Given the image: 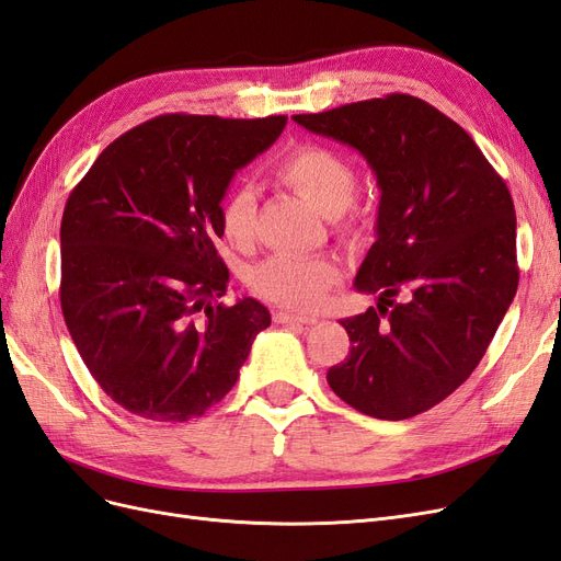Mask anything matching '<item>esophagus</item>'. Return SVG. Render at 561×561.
Segmentation results:
<instances>
[{"instance_id":"esophagus-1","label":"esophagus","mask_w":561,"mask_h":561,"mask_svg":"<svg viewBox=\"0 0 561 561\" xmlns=\"http://www.w3.org/2000/svg\"><path fill=\"white\" fill-rule=\"evenodd\" d=\"M276 322H290V325H316L318 318L316 316H301V313H290V311H276L274 313Z\"/></svg>"}]
</instances>
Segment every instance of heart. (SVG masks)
<instances>
[{"label":"heart","mask_w":561,"mask_h":561,"mask_svg":"<svg viewBox=\"0 0 561 561\" xmlns=\"http://www.w3.org/2000/svg\"><path fill=\"white\" fill-rule=\"evenodd\" d=\"M274 173L325 217H339L355 196L358 178L348 159L322 145H299L276 163ZM222 231L236 245H245L257 222V196L248 186L233 190L219 208ZM339 280L334 262L322 257L271 254L250 271L252 290L285 309L309 311L322 304Z\"/></svg>","instance_id":"heart-1"}]
</instances>
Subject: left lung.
Instances as JSON below:
<instances>
[{"mask_svg":"<svg viewBox=\"0 0 561 561\" xmlns=\"http://www.w3.org/2000/svg\"><path fill=\"white\" fill-rule=\"evenodd\" d=\"M293 118L358 149L381 192L377 241L355 276L379 304L342 320L351 353L328 383L367 416H416L472 375L515 299L511 192L470 135L414 95Z\"/></svg>","mask_w":561,"mask_h":561,"instance_id":"8db88e82","label":"left lung"}]
</instances>
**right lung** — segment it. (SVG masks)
Masks as SVG:
<instances>
[{"label": "right lung", "instance_id": "add662e5", "mask_svg": "<svg viewBox=\"0 0 561 561\" xmlns=\"http://www.w3.org/2000/svg\"><path fill=\"white\" fill-rule=\"evenodd\" d=\"M287 116L163 114L116 138L67 198L60 307L100 388L135 416L190 421L239 379L264 304H219L229 184Z\"/></svg>", "mask_w": 561, "mask_h": 561}]
</instances>
